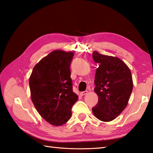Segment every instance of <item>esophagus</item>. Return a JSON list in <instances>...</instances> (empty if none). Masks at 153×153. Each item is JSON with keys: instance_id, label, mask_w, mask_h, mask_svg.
Instances as JSON below:
<instances>
[{"instance_id": "34e87169", "label": "esophagus", "mask_w": 153, "mask_h": 153, "mask_svg": "<svg viewBox=\"0 0 153 153\" xmlns=\"http://www.w3.org/2000/svg\"><path fill=\"white\" fill-rule=\"evenodd\" d=\"M87 93H88V91H82V92L80 93V95L81 96H83V95H87Z\"/></svg>"}]
</instances>
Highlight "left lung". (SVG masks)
Masks as SVG:
<instances>
[{"label": "left lung", "instance_id": "1", "mask_svg": "<svg viewBox=\"0 0 153 153\" xmlns=\"http://www.w3.org/2000/svg\"><path fill=\"white\" fill-rule=\"evenodd\" d=\"M94 61L99 64L95 77V92L98 103L92 108L97 118L102 122L114 120L125 109L133 90L131 71L117 57L94 51Z\"/></svg>", "mask_w": 153, "mask_h": 153}]
</instances>
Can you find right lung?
Segmentation results:
<instances>
[{"label":"right lung","instance_id":"1","mask_svg":"<svg viewBox=\"0 0 153 153\" xmlns=\"http://www.w3.org/2000/svg\"><path fill=\"white\" fill-rule=\"evenodd\" d=\"M74 53L56 50L34 66L30 77L31 98L42 118L56 126L71 118L78 97L73 92L70 65Z\"/></svg>","mask_w":153,"mask_h":153}]
</instances>
